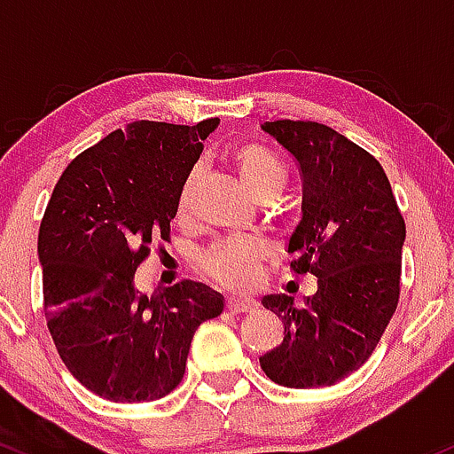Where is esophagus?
<instances>
[{
	"instance_id": "1",
	"label": "esophagus",
	"mask_w": 454,
	"mask_h": 454,
	"mask_svg": "<svg viewBox=\"0 0 454 454\" xmlns=\"http://www.w3.org/2000/svg\"><path fill=\"white\" fill-rule=\"evenodd\" d=\"M257 307V302L251 298H242V295H229L227 298V309L231 310V313H248V310H253Z\"/></svg>"
}]
</instances>
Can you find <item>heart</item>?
Wrapping results in <instances>:
<instances>
[{
    "instance_id": "heart-1",
    "label": "heart",
    "mask_w": 454,
    "mask_h": 454,
    "mask_svg": "<svg viewBox=\"0 0 454 454\" xmlns=\"http://www.w3.org/2000/svg\"><path fill=\"white\" fill-rule=\"evenodd\" d=\"M231 167L253 201L270 203L283 191L285 169L277 156L266 147L254 144L236 147L231 154ZM195 173H191L182 184L180 195H177V216L186 214L192 191H195ZM201 262L214 281L231 289H244L257 277L262 253L247 242L218 244L203 254Z\"/></svg>"
}]
</instances>
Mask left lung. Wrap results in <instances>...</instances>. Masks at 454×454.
<instances>
[{
  "label": "left lung",
  "mask_w": 454,
  "mask_h": 454,
  "mask_svg": "<svg viewBox=\"0 0 454 454\" xmlns=\"http://www.w3.org/2000/svg\"><path fill=\"white\" fill-rule=\"evenodd\" d=\"M302 176V216L287 242L295 274L317 292L295 309L283 294L262 304L283 319V343L259 358L287 388L333 386L373 354L399 302L405 223L384 169L369 152L317 121H263Z\"/></svg>",
  "instance_id": "1"
}]
</instances>
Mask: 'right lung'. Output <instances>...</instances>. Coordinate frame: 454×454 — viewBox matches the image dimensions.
I'll return each instance as SVG.
<instances>
[{
  "mask_svg": "<svg viewBox=\"0 0 454 454\" xmlns=\"http://www.w3.org/2000/svg\"><path fill=\"white\" fill-rule=\"evenodd\" d=\"M218 124L132 121L81 152L53 188L38 233L44 315L70 373L106 401L169 395L195 330L225 307L203 283L135 285L150 244L169 240L180 188Z\"/></svg>",
  "mask_w": 454,
  "mask_h": 454,
  "instance_id": "obj_1",
  "label": "right lung"
}]
</instances>
